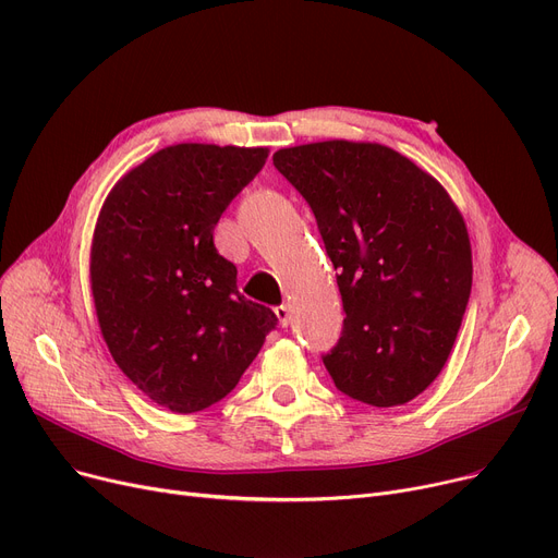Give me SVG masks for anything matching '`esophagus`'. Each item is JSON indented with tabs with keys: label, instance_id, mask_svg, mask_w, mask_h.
Wrapping results in <instances>:
<instances>
[{
	"label": "esophagus",
	"instance_id": "esophagus-1",
	"mask_svg": "<svg viewBox=\"0 0 558 558\" xmlns=\"http://www.w3.org/2000/svg\"><path fill=\"white\" fill-rule=\"evenodd\" d=\"M276 316H278L282 328H289V326H291V307H289L287 303H282V305L276 307Z\"/></svg>",
	"mask_w": 558,
	"mask_h": 558
}]
</instances>
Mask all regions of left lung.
Here are the masks:
<instances>
[{
    "label": "left lung",
    "instance_id": "left-lung-1",
    "mask_svg": "<svg viewBox=\"0 0 558 558\" xmlns=\"http://www.w3.org/2000/svg\"><path fill=\"white\" fill-rule=\"evenodd\" d=\"M314 213L343 303L324 355L335 387L404 404L441 373L471 299L473 259L448 192L383 144L314 142L274 154Z\"/></svg>",
    "mask_w": 558,
    "mask_h": 558
}]
</instances>
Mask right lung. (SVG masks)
<instances>
[{
	"mask_svg": "<svg viewBox=\"0 0 558 558\" xmlns=\"http://www.w3.org/2000/svg\"><path fill=\"white\" fill-rule=\"evenodd\" d=\"M267 149L175 144L108 194L93 240V296L112 360L175 414L226 398L278 326L238 291L213 232Z\"/></svg>",
	"mask_w": 558,
	"mask_h": 558,
	"instance_id": "add662e5",
	"label": "right lung"
}]
</instances>
